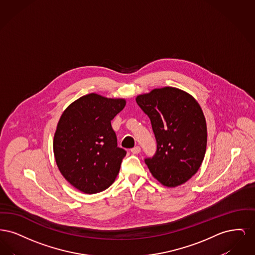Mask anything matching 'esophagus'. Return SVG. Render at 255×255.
Masks as SVG:
<instances>
[{"label":"esophagus","instance_id":"1","mask_svg":"<svg viewBox=\"0 0 255 255\" xmlns=\"http://www.w3.org/2000/svg\"><path fill=\"white\" fill-rule=\"evenodd\" d=\"M131 152L133 153V154H138L139 152H140V147L139 146H135V147H133L131 149Z\"/></svg>","mask_w":255,"mask_h":255}]
</instances>
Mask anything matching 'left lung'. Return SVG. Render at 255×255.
<instances>
[{
    "mask_svg": "<svg viewBox=\"0 0 255 255\" xmlns=\"http://www.w3.org/2000/svg\"><path fill=\"white\" fill-rule=\"evenodd\" d=\"M152 124L157 150L144 158L158 182L175 187L200 168L206 154V122L199 103L177 88L155 89L135 98Z\"/></svg>",
    "mask_w": 255,
    "mask_h": 255,
    "instance_id": "obj_1",
    "label": "left lung"
}]
</instances>
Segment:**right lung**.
<instances>
[{"label": "right lung", "mask_w": 255, "mask_h": 255, "mask_svg": "<svg viewBox=\"0 0 255 255\" xmlns=\"http://www.w3.org/2000/svg\"><path fill=\"white\" fill-rule=\"evenodd\" d=\"M125 104L122 98L90 94L61 116L53 139L54 157L64 178L81 192L107 189L120 172L126 151L118 147L111 121Z\"/></svg>", "instance_id": "1"}]
</instances>
